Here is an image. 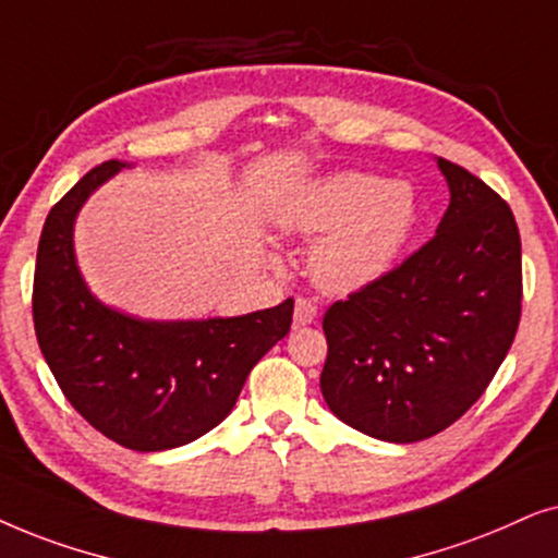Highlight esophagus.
<instances>
[{"label": "esophagus", "mask_w": 558, "mask_h": 558, "mask_svg": "<svg viewBox=\"0 0 558 558\" xmlns=\"http://www.w3.org/2000/svg\"><path fill=\"white\" fill-rule=\"evenodd\" d=\"M316 314H318L316 303H311L308 299H299V301H295V308H293V326H295V329H301V326H308L316 318Z\"/></svg>", "instance_id": "esophagus-1"}]
</instances>
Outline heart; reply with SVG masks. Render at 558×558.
I'll list each match as a JSON object with an SVG mask.
<instances>
[{
    "label": "heart",
    "instance_id": "1",
    "mask_svg": "<svg viewBox=\"0 0 558 558\" xmlns=\"http://www.w3.org/2000/svg\"><path fill=\"white\" fill-rule=\"evenodd\" d=\"M275 219L286 234H323L308 255L311 278L326 293L347 295L396 267L418 225V198L405 181L341 170L291 193Z\"/></svg>",
    "mask_w": 558,
    "mask_h": 558
}]
</instances>
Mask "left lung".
Listing matches in <instances>:
<instances>
[{
	"label": "left lung",
	"mask_w": 558,
	"mask_h": 558,
	"mask_svg": "<svg viewBox=\"0 0 558 558\" xmlns=\"http://www.w3.org/2000/svg\"><path fill=\"white\" fill-rule=\"evenodd\" d=\"M449 209L434 240L324 316L326 405L380 441L439 434L477 403L521 322V234L510 206L436 158Z\"/></svg>",
	"instance_id": "8db88e82"
}]
</instances>
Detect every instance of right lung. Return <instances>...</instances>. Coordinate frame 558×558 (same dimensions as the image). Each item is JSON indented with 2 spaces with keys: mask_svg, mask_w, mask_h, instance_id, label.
I'll use <instances>...</instances> for the list:
<instances>
[{
  "mask_svg": "<svg viewBox=\"0 0 558 558\" xmlns=\"http://www.w3.org/2000/svg\"><path fill=\"white\" fill-rule=\"evenodd\" d=\"M130 162L107 160L50 209L37 244L33 318L69 403L111 441L166 451L232 413L250 369L291 331L293 301L232 318L150 322L88 291L73 250L81 206Z\"/></svg>",
  "mask_w": 558,
  "mask_h": 558,
  "instance_id": "add662e5",
  "label": "right lung"
}]
</instances>
